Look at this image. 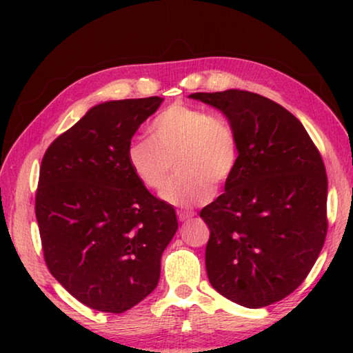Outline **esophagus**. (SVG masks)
<instances>
[{"mask_svg": "<svg viewBox=\"0 0 353 353\" xmlns=\"http://www.w3.org/2000/svg\"><path fill=\"white\" fill-rule=\"evenodd\" d=\"M194 216L193 212H187V210H177V218L181 223H185V221H190Z\"/></svg>", "mask_w": 353, "mask_h": 353, "instance_id": "obj_1", "label": "esophagus"}]
</instances>
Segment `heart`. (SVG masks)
I'll list each match as a JSON object with an SVG mask.
<instances>
[{"mask_svg":"<svg viewBox=\"0 0 353 353\" xmlns=\"http://www.w3.org/2000/svg\"><path fill=\"white\" fill-rule=\"evenodd\" d=\"M151 139L128 146V163L148 190H160L172 166L177 174L166 183L162 198L177 207L204 204L229 181L240 160L232 124L202 107L174 103L152 119Z\"/></svg>","mask_w":353,"mask_h":353,"instance_id":"b5f03b06","label":"heart"}]
</instances>
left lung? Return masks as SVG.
<instances>
[{
	"mask_svg": "<svg viewBox=\"0 0 353 353\" xmlns=\"http://www.w3.org/2000/svg\"><path fill=\"white\" fill-rule=\"evenodd\" d=\"M190 97L223 112L240 146L225 191L201 210L210 229L208 280L238 305L268 307L302 285L324 246V162L302 123L261 94Z\"/></svg>",
	"mask_w": 353,
	"mask_h": 353,
	"instance_id": "obj_1",
	"label": "left lung"
}]
</instances>
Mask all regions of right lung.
<instances>
[{
  "label": "right lung",
  "instance_id": "right-lung-1",
  "mask_svg": "<svg viewBox=\"0 0 353 353\" xmlns=\"http://www.w3.org/2000/svg\"><path fill=\"white\" fill-rule=\"evenodd\" d=\"M162 101L94 105L41 159L35 216L45 263L71 296L98 312L123 313L151 294L177 230L174 208L149 193L126 157Z\"/></svg>",
  "mask_w": 353,
  "mask_h": 353
}]
</instances>
